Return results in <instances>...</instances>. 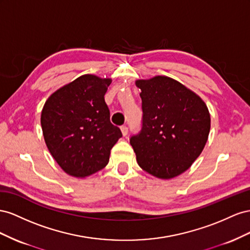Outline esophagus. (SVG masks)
I'll list each match as a JSON object with an SVG mask.
<instances>
[{"mask_svg": "<svg viewBox=\"0 0 250 250\" xmlns=\"http://www.w3.org/2000/svg\"><path fill=\"white\" fill-rule=\"evenodd\" d=\"M120 130H121V133H123L124 136H126L127 132H129V129H127V126H126V125H123V126H121V127H120Z\"/></svg>", "mask_w": 250, "mask_h": 250, "instance_id": "34e87169", "label": "esophagus"}]
</instances>
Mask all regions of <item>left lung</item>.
<instances>
[{"mask_svg":"<svg viewBox=\"0 0 250 250\" xmlns=\"http://www.w3.org/2000/svg\"><path fill=\"white\" fill-rule=\"evenodd\" d=\"M141 90L142 129L130 144L139 167L159 179L188 170L208 139L210 114L202 98L173 78L135 82Z\"/></svg>","mask_w":250,"mask_h":250,"instance_id":"left-lung-1","label":"left lung"}]
</instances>
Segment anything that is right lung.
<instances>
[{
  "instance_id": "obj_1",
  "label": "right lung",
  "mask_w": 250,
  "mask_h": 250,
  "mask_svg": "<svg viewBox=\"0 0 250 250\" xmlns=\"http://www.w3.org/2000/svg\"><path fill=\"white\" fill-rule=\"evenodd\" d=\"M111 78L84 74L58 89L42 110L46 146L66 174L85 178L108 165L111 148L123 136L110 121L104 94Z\"/></svg>"
}]
</instances>
